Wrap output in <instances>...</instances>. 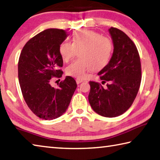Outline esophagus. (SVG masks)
<instances>
[{"mask_svg":"<svg viewBox=\"0 0 160 160\" xmlns=\"http://www.w3.org/2000/svg\"><path fill=\"white\" fill-rule=\"evenodd\" d=\"M82 80H80V79H76V83L78 84V85H79L80 83H81V82H82Z\"/></svg>","mask_w":160,"mask_h":160,"instance_id":"34e87169","label":"esophagus"}]
</instances>
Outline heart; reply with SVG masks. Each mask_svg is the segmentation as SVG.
Masks as SVG:
<instances>
[{
  "mask_svg": "<svg viewBox=\"0 0 160 160\" xmlns=\"http://www.w3.org/2000/svg\"><path fill=\"white\" fill-rule=\"evenodd\" d=\"M59 52L62 60L68 62L78 52L79 59L67 66L66 74L84 79L91 71H99L108 64L113 52V42L109 37L92 30L81 29L72 35V43L63 41Z\"/></svg>",
  "mask_w": 160,
  "mask_h": 160,
  "instance_id": "1",
  "label": "heart"
}]
</instances>
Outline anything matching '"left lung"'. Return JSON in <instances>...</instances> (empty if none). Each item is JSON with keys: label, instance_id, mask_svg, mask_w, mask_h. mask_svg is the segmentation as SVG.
I'll return each mask as SVG.
<instances>
[{"label": "left lung", "instance_id": "8db88e82", "mask_svg": "<svg viewBox=\"0 0 160 160\" xmlns=\"http://www.w3.org/2000/svg\"><path fill=\"white\" fill-rule=\"evenodd\" d=\"M108 31L114 50L108 64L98 75L102 82L108 81L109 84L103 88L101 84L90 81L88 98L98 115L115 118L132 105L140 88L141 65L137 48L129 36L114 27Z\"/></svg>", "mask_w": 160, "mask_h": 160}]
</instances>
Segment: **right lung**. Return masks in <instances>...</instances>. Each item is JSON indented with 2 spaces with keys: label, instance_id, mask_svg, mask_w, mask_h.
<instances>
[{
  "label": "right lung",
  "instance_id": "right-lung-1",
  "mask_svg": "<svg viewBox=\"0 0 160 160\" xmlns=\"http://www.w3.org/2000/svg\"><path fill=\"white\" fill-rule=\"evenodd\" d=\"M67 36L64 30L48 28L28 40L19 56L18 78L23 97L31 111L44 120L62 115L77 88L71 76L61 81L58 88L50 85L52 78L62 76L59 48Z\"/></svg>",
  "mask_w": 160,
  "mask_h": 160
}]
</instances>
